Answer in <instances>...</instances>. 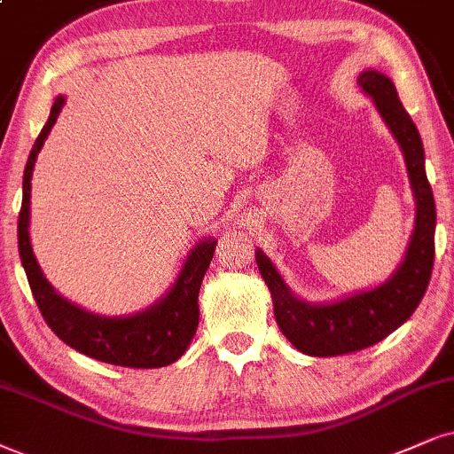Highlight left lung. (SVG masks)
<instances>
[{
    "label": "left lung",
    "instance_id": "8db88e82",
    "mask_svg": "<svg viewBox=\"0 0 454 454\" xmlns=\"http://www.w3.org/2000/svg\"><path fill=\"white\" fill-rule=\"evenodd\" d=\"M360 88L371 96L387 128L398 140L406 159L411 186L417 199V220L404 262L386 285L329 306H312L291 295L277 268L262 251L255 260L274 301V317L300 352L308 356H341L375 346L406 323L426 295L434 270L435 203L426 176V154L421 136L398 100V91L386 74L364 71Z\"/></svg>",
    "mask_w": 454,
    "mask_h": 454
}]
</instances>
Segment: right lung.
Here are the masks:
<instances>
[{"label":"right lung","instance_id":"1","mask_svg":"<svg viewBox=\"0 0 454 454\" xmlns=\"http://www.w3.org/2000/svg\"><path fill=\"white\" fill-rule=\"evenodd\" d=\"M65 98L59 96L50 111L48 123L37 136L28 154L22 205L19 214V254L25 266L28 286L42 317L67 346L102 363L129 366V369H157L176 363L186 352L199 325V289L207 272L217 240L209 239L194 247L177 277L174 289L146 312L128 318H102L73 306L51 289L33 255L28 240V203H31V176L39 148L62 111Z\"/></svg>","mask_w":454,"mask_h":454}]
</instances>
